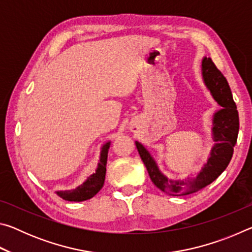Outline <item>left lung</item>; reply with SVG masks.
<instances>
[{
    "instance_id": "obj_1",
    "label": "left lung",
    "mask_w": 252,
    "mask_h": 252,
    "mask_svg": "<svg viewBox=\"0 0 252 252\" xmlns=\"http://www.w3.org/2000/svg\"><path fill=\"white\" fill-rule=\"evenodd\" d=\"M202 80L215 101L221 109L213 113L211 135L215 144L211 148L207 163L193 178L185 180L169 179L161 172L150 151L139 141L136 149L141 157L152 182L161 191L170 195H187L197 192L210 185L228 167L233 155V147L239 132V116L227 79L217 69L210 58L204 57L201 62Z\"/></svg>"
}]
</instances>
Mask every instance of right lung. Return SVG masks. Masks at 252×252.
Masks as SVG:
<instances>
[{
	"instance_id": "add662e5",
	"label": "right lung",
	"mask_w": 252,
	"mask_h": 252,
	"mask_svg": "<svg viewBox=\"0 0 252 252\" xmlns=\"http://www.w3.org/2000/svg\"><path fill=\"white\" fill-rule=\"evenodd\" d=\"M111 141L105 142L101 147L100 151V160L97 162V167L95 171L91 176L87 178L82 185H80L72 190H59L55 191L60 198L66 201H85V200L91 199L92 197L99 192L104 185L105 172H106V160H108V152L110 149Z\"/></svg>"
}]
</instances>
